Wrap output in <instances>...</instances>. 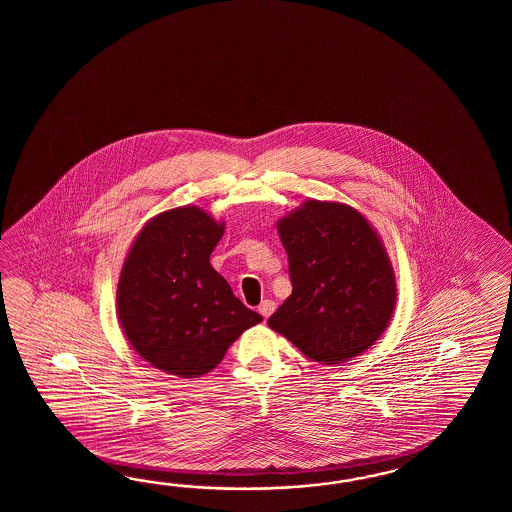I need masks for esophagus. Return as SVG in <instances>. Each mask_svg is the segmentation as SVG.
<instances>
[{
    "mask_svg": "<svg viewBox=\"0 0 512 512\" xmlns=\"http://www.w3.org/2000/svg\"><path fill=\"white\" fill-rule=\"evenodd\" d=\"M274 309H276V304L272 302V300H265V302H261L260 307H258V311H260V315L263 318H269V316L274 313Z\"/></svg>",
    "mask_w": 512,
    "mask_h": 512,
    "instance_id": "obj_1",
    "label": "esophagus"
}]
</instances>
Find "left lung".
Masks as SVG:
<instances>
[{
    "instance_id": "1",
    "label": "left lung",
    "mask_w": 512,
    "mask_h": 512,
    "mask_svg": "<svg viewBox=\"0 0 512 512\" xmlns=\"http://www.w3.org/2000/svg\"><path fill=\"white\" fill-rule=\"evenodd\" d=\"M293 293L269 318L307 359L340 364L390 326L395 272L370 221L344 203L307 199L278 219Z\"/></svg>"
}]
</instances>
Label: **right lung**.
<instances>
[{
  "instance_id": "1",
  "label": "right lung",
  "mask_w": 512,
  "mask_h": 512,
  "mask_svg": "<svg viewBox=\"0 0 512 512\" xmlns=\"http://www.w3.org/2000/svg\"><path fill=\"white\" fill-rule=\"evenodd\" d=\"M223 232L225 221L186 205L157 214L131 243L117 315L131 348L157 370L183 379L205 375L263 320L210 265Z\"/></svg>"
}]
</instances>
